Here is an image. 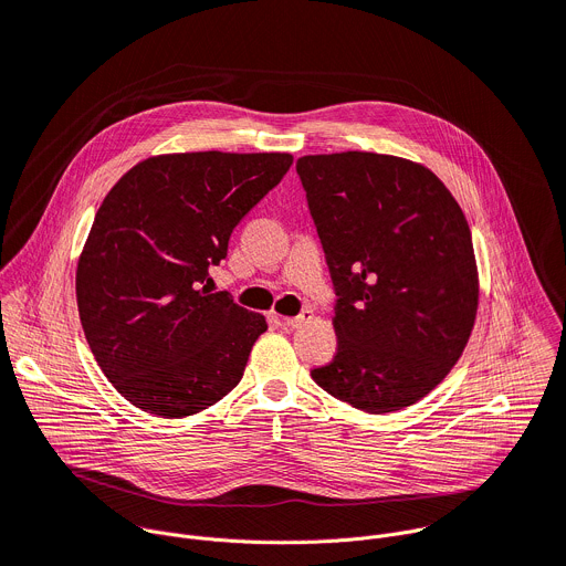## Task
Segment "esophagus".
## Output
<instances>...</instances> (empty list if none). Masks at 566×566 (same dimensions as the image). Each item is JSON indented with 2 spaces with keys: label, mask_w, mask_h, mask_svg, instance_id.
I'll use <instances>...</instances> for the list:
<instances>
[{
  "label": "esophagus",
  "mask_w": 566,
  "mask_h": 566,
  "mask_svg": "<svg viewBox=\"0 0 566 566\" xmlns=\"http://www.w3.org/2000/svg\"><path fill=\"white\" fill-rule=\"evenodd\" d=\"M284 319V325L289 327V329H302L304 325H308V322L313 319V311H302L300 315H293V317H282Z\"/></svg>",
  "instance_id": "1"
}]
</instances>
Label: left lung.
<instances>
[{
	"label": "left lung",
	"mask_w": 566,
	"mask_h": 566,
	"mask_svg": "<svg viewBox=\"0 0 566 566\" xmlns=\"http://www.w3.org/2000/svg\"><path fill=\"white\" fill-rule=\"evenodd\" d=\"M336 286L338 349L311 378L369 415L415 406L457 365L479 308L463 210L415 160L338 151L297 158Z\"/></svg>",
	"instance_id": "obj_1"
}]
</instances>
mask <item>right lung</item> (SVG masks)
I'll return each mask as SVG.
<instances>
[{"instance_id": "add662e5", "label": "right lung", "mask_w": 566, "mask_h": 566, "mask_svg": "<svg viewBox=\"0 0 566 566\" xmlns=\"http://www.w3.org/2000/svg\"><path fill=\"white\" fill-rule=\"evenodd\" d=\"M291 164L286 151L158 154L107 192L75 297L98 367L138 410L186 419L244 376L266 317L210 293L208 269Z\"/></svg>"}]
</instances>
